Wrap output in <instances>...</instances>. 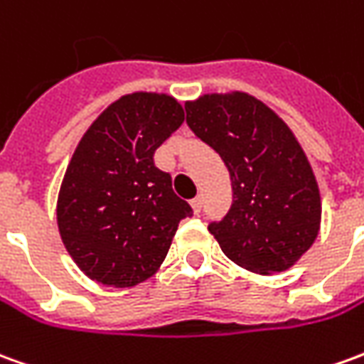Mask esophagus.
<instances>
[{
    "instance_id": "esophagus-1",
    "label": "esophagus",
    "mask_w": 364,
    "mask_h": 364,
    "mask_svg": "<svg viewBox=\"0 0 364 364\" xmlns=\"http://www.w3.org/2000/svg\"><path fill=\"white\" fill-rule=\"evenodd\" d=\"M191 207H193V210H195V213L199 215L200 208H203V197H200V195H197L195 199H191Z\"/></svg>"
}]
</instances>
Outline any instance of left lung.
I'll use <instances>...</instances> for the list:
<instances>
[{
	"instance_id": "8db88e82",
	"label": "left lung",
	"mask_w": 364,
	"mask_h": 364,
	"mask_svg": "<svg viewBox=\"0 0 364 364\" xmlns=\"http://www.w3.org/2000/svg\"><path fill=\"white\" fill-rule=\"evenodd\" d=\"M185 112L187 126L220 156L232 181V205L208 232L246 270H288L309 250L321 220L317 181L296 136L244 92L205 94Z\"/></svg>"
}]
</instances>
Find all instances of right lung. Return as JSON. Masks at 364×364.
Returning a JSON list of instances; mask_svg holds the SVG:
<instances>
[{"label": "right lung", "instance_id": "obj_1", "mask_svg": "<svg viewBox=\"0 0 364 364\" xmlns=\"http://www.w3.org/2000/svg\"><path fill=\"white\" fill-rule=\"evenodd\" d=\"M185 120L167 94L134 92L88 128L57 203L63 244L94 282L132 288L161 266L183 218L193 215L156 167L154 154Z\"/></svg>", "mask_w": 364, "mask_h": 364}]
</instances>
